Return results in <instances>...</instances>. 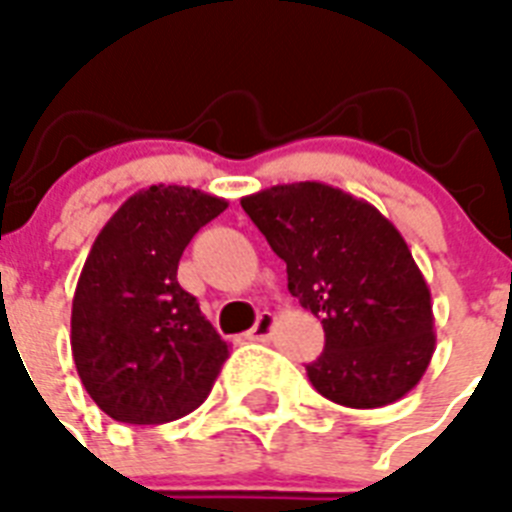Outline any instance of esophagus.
I'll return each mask as SVG.
<instances>
[{
    "label": "esophagus",
    "instance_id": "1",
    "mask_svg": "<svg viewBox=\"0 0 512 512\" xmlns=\"http://www.w3.org/2000/svg\"><path fill=\"white\" fill-rule=\"evenodd\" d=\"M273 326H276L273 313H260L257 315L255 326L247 331V339H252V342H268L270 334H273Z\"/></svg>",
    "mask_w": 512,
    "mask_h": 512
}]
</instances>
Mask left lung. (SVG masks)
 <instances>
[{
  "label": "left lung",
  "mask_w": 512,
  "mask_h": 512,
  "mask_svg": "<svg viewBox=\"0 0 512 512\" xmlns=\"http://www.w3.org/2000/svg\"><path fill=\"white\" fill-rule=\"evenodd\" d=\"M242 207L286 263L292 297L323 323L310 384L347 407L405 397L436 336L429 286L400 231L365 199L318 181L270 186Z\"/></svg>",
  "instance_id": "8db88e82"
}]
</instances>
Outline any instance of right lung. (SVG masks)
Segmentation results:
<instances>
[{"label":"right lung","mask_w":512,"mask_h":512,"mask_svg":"<svg viewBox=\"0 0 512 512\" xmlns=\"http://www.w3.org/2000/svg\"><path fill=\"white\" fill-rule=\"evenodd\" d=\"M226 207L189 186H149L91 244L73 294L70 347L86 392L115 421H178L213 389L228 344L176 273L186 244Z\"/></svg>","instance_id":"obj_1"}]
</instances>
